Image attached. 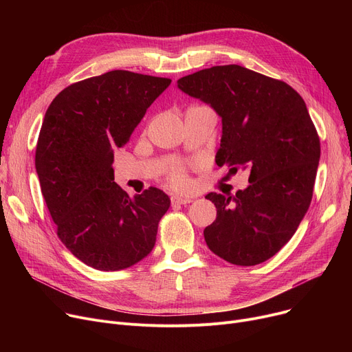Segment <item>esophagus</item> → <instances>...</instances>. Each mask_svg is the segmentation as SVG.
<instances>
[{
	"label": "esophagus",
	"instance_id": "1",
	"mask_svg": "<svg viewBox=\"0 0 352 352\" xmlns=\"http://www.w3.org/2000/svg\"><path fill=\"white\" fill-rule=\"evenodd\" d=\"M190 202H192L191 198H182V197H171V204L173 206H186V204H190Z\"/></svg>",
	"mask_w": 352,
	"mask_h": 352
}]
</instances>
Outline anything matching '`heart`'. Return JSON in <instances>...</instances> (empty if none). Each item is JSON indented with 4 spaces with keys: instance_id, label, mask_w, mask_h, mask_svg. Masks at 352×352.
<instances>
[{
    "instance_id": "1",
    "label": "heart",
    "mask_w": 352,
    "mask_h": 352,
    "mask_svg": "<svg viewBox=\"0 0 352 352\" xmlns=\"http://www.w3.org/2000/svg\"><path fill=\"white\" fill-rule=\"evenodd\" d=\"M168 182L171 187L177 190H186L190 184L186 168L182 165H174L168 173Z\"/></svg>"
}]
</instances>
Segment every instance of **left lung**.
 I'll return each mask as SVG.
<instances>
[{
  "instance_id": "1",
  "label": "left lung",
  "mask_w": 352,
  "mask_h": 352,
  "mask_svg": "<svg viewBox=\"0 0 352 352\" xmlns=\"http://www.w3.org/2000/svg\"><path fill=\"white\" fill-rule=\"evenodd\" d=\"M177 82L223 118L215 162L251 170L250 186L234 197L206 195L217 208L206 243L234 265L261 264L289 241L311 204L321 145L307 105L287 82L235 64Z\"/></svg>"
}]
</instances>
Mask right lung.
Wrapping results in <instances>:
<instances>
[{
	"mask_svg": "<svg viewBox=\"0 0 352 352\" xmlns=\"http://www.w3.org/2000/svg\"><path fill=\"white\" fill-rule=\"evenodd\" d=\"M170 78L116 69L74 82L50 104L35 168L61 243L100 271L125 270L155 245L170 198L150 187L129 198L114 182V151Z\"/></svg>",
	"mask_w": 352,
	"mask_h": 352,
	"instance_id": "add662e5",
	"label": "right lung"
}]
</instances>
